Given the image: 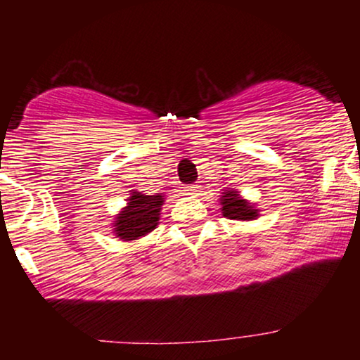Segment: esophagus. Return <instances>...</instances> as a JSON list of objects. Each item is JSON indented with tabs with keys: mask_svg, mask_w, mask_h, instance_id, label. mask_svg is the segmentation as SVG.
Here are the masks:
<instances>
[{
	"mask_svg": "<svg viewBox=\"0 0 360 360\" xmlns=\"http://www.w3.org/2000/svg\"><path fill=\"white\" fill-rule=\"evenodd\" d=\"M184 191H186V194H196L198 191H200V186H198V184H188L184 188Z\"/></svg>",
	"mask_w": 360,
	"mask_h": 360,
	"instance_id": "obj_1",
	"label": "esophagus"
}]
</instances>
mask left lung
<instances>
[{
	"label": "left lung",
	"mask_w": 360,
	"mask_h": 360,
	"mask_svg": "<svg viewBox=\"0 0 360 360\" xmlns=\"http://www.w3.org/2000/svg\"><path fill=\"white\" fill-rule=\"evenodd\" d=\"M223 217L230 220H254L257 217V210H254L247 201L238 200L237 193L229 191L221 196Z\"/></svg>",
	"instance_id": "8db88e82"
}]
</instances>
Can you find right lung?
<instances>
[{
  "mask_svg": "<svg viewBox=\"0 0 360 360\" xmlns=\"http://www.w3.org/2000/svg\"><path fill=\"white\" fill-rule=\"evenodd\" d=\"M164 205V198L160 194H140L134 193L128 200V206L117 217L115 221V232L120 238L135 240L143 237L157 226L159 221L160 206Z\"/></svg>",
  "mask_w": 360,
  "mask_h": 360,
  "instance_id": "add662e5",
  "label": "right lung"
}]
</instances>
